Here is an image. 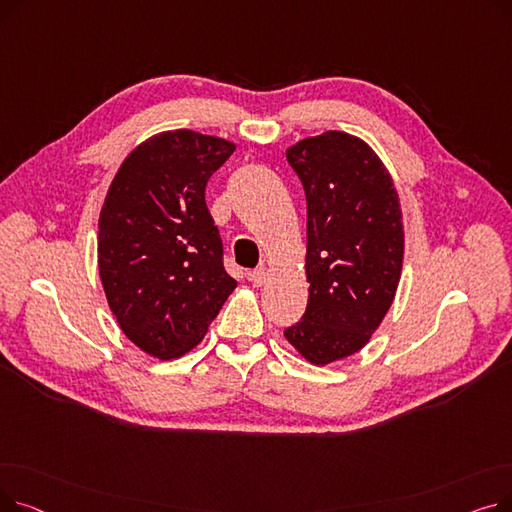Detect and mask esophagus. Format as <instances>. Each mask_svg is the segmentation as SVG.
<instances>
[{"mask_svg":"<svg viewBox=\"0 0 512 512\" xmlns=\"http://www.w3.org/2000/svg\"><path fill=\"white\" fill-rule=\"evenodd\" d=\"M249 280L253 282V286H263L267 280H270V267L267 265H259L257 270H253L249 274Z\"/></svg>","mask_w":512,"mask_h":512,"instance_id":"esophagus-1","label":"esophagus"}]
</instances>
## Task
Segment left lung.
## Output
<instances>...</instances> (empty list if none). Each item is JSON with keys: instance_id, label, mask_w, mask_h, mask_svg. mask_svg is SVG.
<instances>
[{"instance_id": "1", "label": "left lung", "mask_w": 512, "mask_h": 512, "mask_svg": "<svg viewBox=\"0 0 512 512\" xmlns=\"http://www.w3.org/2000/svg\"><path fill=\"white\" fill-rule=\"evenodd\" d=\"M307 197V311L284 336L307 363L359 353L394 303L405 253L402 209L380 155L342 130L286 149Z\"/></svg>"}]
</instances>
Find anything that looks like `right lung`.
Wrapping results in <instances>:
<instances>
[{"label":"right lung","mask_w":512,"mask_h":512,"mask_svg":"<svg viewBox=\"0 0 512 512\" xmlns=\"http://www.w3.org/2000/svg\"><path fill=\"white\" fill-rule=\"evenodd\" d=\"M232 141L188 128L157 132L120 164L99 213L97 265L124 336L170 361L203 340L236 288L205 205Z\"/></svg>","instance_id":"right-lung-1"}]
</instances>
